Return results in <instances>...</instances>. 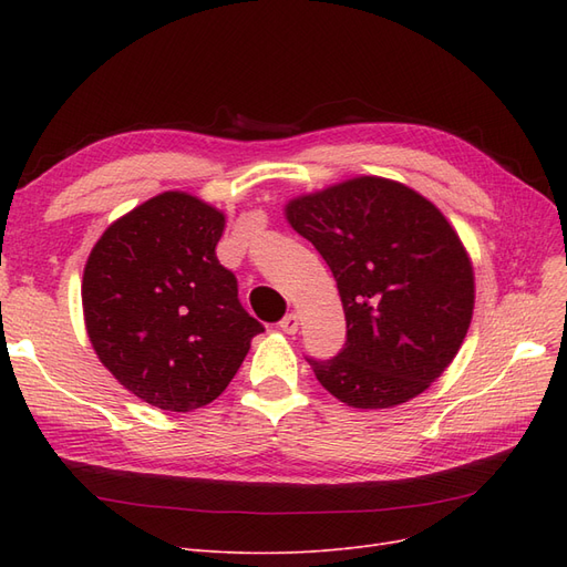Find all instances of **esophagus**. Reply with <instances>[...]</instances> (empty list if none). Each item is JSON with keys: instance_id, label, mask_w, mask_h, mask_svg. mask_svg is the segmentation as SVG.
Returning a JSON list of instances; mask_svg holds the SVG:
<instances>
[{"instance_id": "esophagus-1", "label": "esophagus", "mask_w": 567, "mask_h": 567, "mask_svg": "<svg viewBox=\"0 0 567 567\" xmlns=\"http://www.w3.org/2000/svg\"><path fill=\"white\" fill-rule=\"evenodd\" d=\"M279 326H281L284 333H296L298 326H300V317H298L296 312H290V315H286V317L279 321Z\"/></svg>"}]
</instances>
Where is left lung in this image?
<instances>
[{"instance_id": "1", "label": "left lung", "mask_w": 567, "mask_h": 567, "mask_svg": "<svg viewBox=\"0 0 567 567\" xmlns=\"http://www.w3.org/2000/svg\"><path fill=\"white\" fill-rule=\"evenodd\" d=\"M286 217L331 267L348 340L310 362L354 409H390L435 383L471 326L475 284L461 238L400 182L357 177L293 198Z\"/></svg>"}]
</instances>
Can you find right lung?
<instances>
[{"mask_svg":"<svg viewBox=\"0 0 567 567\" xmlns=\"http://www.w3.org/2000/svg\"><path fill=\"white\" fill-rule=\"evenodd\" d=\"M225 215L184 192L142 203L104 231L82 277L92 348L120 385L163 411L217 400L265 331L215 248Z\"/></svg>","mask_w":567,"mask_h":567,"instance_id":"1","label":"right lung"}]
</instances>
